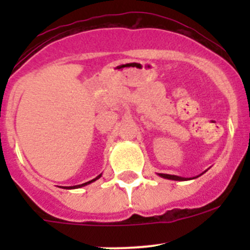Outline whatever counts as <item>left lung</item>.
<instances>
[{
  "mask_svg": "<svg viewBox=\"0 0 250 250\" xmlns=\"http://www.w3.org/2000/svg\"><path fill=\"white\" fill-rule=\"evenodd\" d=\"M207 172V170H206ZM203 172V173H206ZM202 173V174H203ZM158 175L161 176V178H165V179H169V180H175V181H186V180H191V179H196L198 178V176H201L202 174H200V175L195 176V178H184V176H178V175H170V174H163V173H157Z\"/></svg>",
  "mask_w": 250,
  "mask_h": 250,
  "instance_id": "left-lung-1",
  "label": "left lung"
}]
</instances>
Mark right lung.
<instances>
[{
    "label": "right lung",
    "mask_w": 250,
    "mask_h": 250,
    "mask_svg": "<svg viewBox=\"0 0 250 250\" xmlns=\"http://www.w3.org/2000/svg\"><path fill=\"white\" fill-rule=\"evenodd\" d=\"M100 176H102V174H99V175H98L97 178H94V179H93V180H90V181H87V183H84V184H81V185H75V186H64V188H67V190H72V188H83V186L89 185V184H92L93 181L98 180V179H99Z\"/></svg>",
    "instance_id": "add662e5"
}]
</instances>
